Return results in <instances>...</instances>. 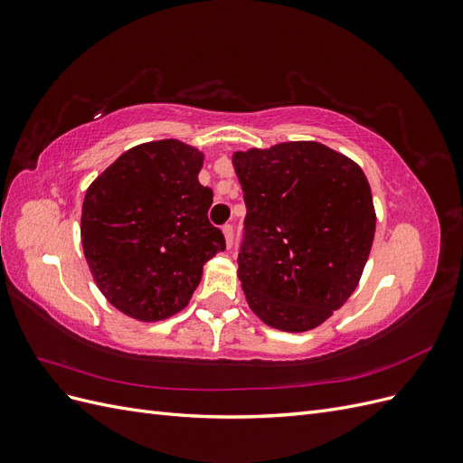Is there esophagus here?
Wrapping results in <instances>:
<instances>
[{
  "instance_id": "1",
  "label": "esophagus",
  "mask_w": 463,
  "mask_h": 463,
  "mask_svg": "<svg viewBox=\"0 0 463 463\" xmlns=\"http://www.w3.org/2000/svg\"><path fill=\"white\" fill-rule=\"evenodd\" d=\"M222 232H223V237H226V245L232 247L233 245V226H232V223H226V226L222 228Z\"/></svg>"
}]
</instances>
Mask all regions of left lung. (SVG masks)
<instances>
[{"label":"left lung","instance_id":"1","mask_svg":"<svg viewBox=\"0 0 463 463\" xmlns=\"http://www.w3.org/2000/svg\"><path fill=\"white\" fill-rule=\"evenodd\" d=\"M247 206L237 276L264 325L320 326L355 291L376 226L361 167L315 141L233 154Z\"/></svg>","mask_w":463,"mask_h":463}]
</instances>
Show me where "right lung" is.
<instances>
[{
    "label": "right lung",
    "mask_w": 463,
    "mask_h": 463,
    "mask_svg": "<svg viewBox=\"0 0 463 463\" xmlns=\"http://www.w3.org/2000/svg\"><path fill=\"white\" fill-rule=\"evenodd\" d=\"M204 154L175 138L123 152L87 189L80 241L102 296L143 322L185 309L226 241L208 222Z\"/></svg>",
    "instance_id": "right-lung-1"
}]
</instances>
